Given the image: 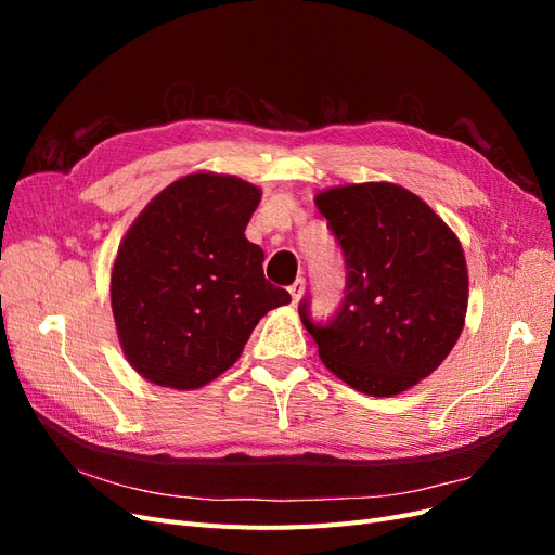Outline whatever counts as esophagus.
<instances>
[{
	"mask_svg": "<svg viewBox=\"0 0 555 555\" xmlns=\"http://www.w3.org/2000/svg\"><path fill=\"white\" fill-rule=\"evenodd\" d=\"M304 292H306V278H296L294 284L289 287V294L294 298V304H298V298L304 296Z\"/></svg>",
	"mask_w": 555,
	"mask_h": 555,
	"instance_id": "34e87169",
	"label": "esophagus"
}]
</instances>
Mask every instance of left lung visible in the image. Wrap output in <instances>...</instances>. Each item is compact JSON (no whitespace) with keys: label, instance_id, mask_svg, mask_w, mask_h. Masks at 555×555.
Masks as SVG:
<instances>
[{"label":"left lung","instance_id":"1","mask_svg":"<svg viewBox=\"0 0 555 555\" xmlns=\"http://www.w3.org/2000/svg\"><path fill=\"white\" fill-rule=\"evenodd\" d=\"M317 208L345 259V296L319 322L298 314L333 375L396 396L438 367L463 331L467 268L459 238L422 198L389 182L335 188Z\"/></svg>","mask_w":555,"mask_h":555}]
</instances>
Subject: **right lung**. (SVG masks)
Instances as JSON below:
<instances>
[{
    "instance_id": "obj_1",
    "label": "right lung",
    "mask_w": 555,
    "mask_h": 555,
    "mask_svg": "<svg viewBox=\"0 0 555 555\" xmlns=\"http://www.w3.org/2000/svg\"><path fill=\"white\" fill-rule=\"evenodd\" d=\"M261 192L194 173L157 194L125 236L111 306L129 363L159 386L198 389L236 363L259 319L292 296L245 238Z\"/></svg>"
}]
</instances>
